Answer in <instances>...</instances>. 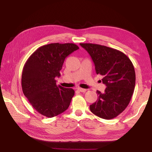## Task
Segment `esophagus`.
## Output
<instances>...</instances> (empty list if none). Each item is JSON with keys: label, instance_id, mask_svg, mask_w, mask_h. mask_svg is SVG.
I'll list each match as a JSON object with an SVG mask.
<instances>
[{"label": "esophagus", "instance_id": "obj_1", "mask_svg": "<svg viewBox=\"0 0 152 152\" xmlns=\"http://www.w3.org/2000/svg\"><path fill=\"white\" fill-rule=\"evenodd\" d=\"M77 91H80V92H82V93H85L86 91V89L82 88H77Z\"/></svg>", "mask_w": 152, "mask_h": 152}]
</instances>
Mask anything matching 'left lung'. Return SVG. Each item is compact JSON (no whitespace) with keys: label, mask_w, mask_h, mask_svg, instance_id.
<instances>
[{"label":"left lung","mask_w":152,"mask_h":152,"mask_svg":"<svg viewBox=\"0 0 152 152\" xmlns=\"http://www.w3.org/2000/svg\"><path fill=\"white\" fill-rule=\"evenodd\" d=\"M92 58L96 73L102 76L104 93L97 91V100L90 105L93 114L106 120L117 117L127 107L134 93L136 73L125 54L105 45L80 43Z\"/></svg>","instance_id":"obj_1"}]
</instances>
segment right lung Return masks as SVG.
Returning <instances> with one entry per match:
<instances>
[{
	"label": "right lung",
	"instance_id": "obj_1",
	"mask_svg": "<svg viewBox=\"0 0 152 152\" xmlns=\"http://www.w3.org/2000/svg\"><path fill=\"white\" fill-rule=\"evenodd\" d=\"M79 49L75 43H54L37 49L23 66L21 86L32 107L41 115L53 118L69 107L75 91L56 84L55 77L66 57Z\"/></svg>",
	"mask_w": 152,
	"mask_h": 152
}]
</instances>
